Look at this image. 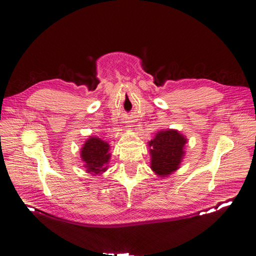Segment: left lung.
Here are the masks:
<instances>
[{
	"label": "left lung",
	"mask_w": 256,
	"mask_h": 256,
	"mask_svg": "<svg viewBox=\"0 0 256 256\" xmlns=\"http://www.w3.org/2000/svg\"><path fill=\"white\" fill-rule=\"evenodd\" d=\"M186 138L177 130H160L148 142L150 168L160 177H166L180 168L184 156Z\"/></svg>",
	"instance_id": "8db88e82"
}]
</instances>
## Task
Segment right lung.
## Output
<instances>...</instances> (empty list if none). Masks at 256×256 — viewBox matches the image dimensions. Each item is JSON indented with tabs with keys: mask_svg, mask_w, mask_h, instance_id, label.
I'll return each mask as SVG.
<instances>
[{
	"mask_svg": "<svg viewBox=\"0 0 256 256\" xmlns=\"http://www.w3.org/2000/svg\"><path fill=\"white\" fill-rule=\"evenodd\" d=\"M110 145L102 138L90 136L85 141L81 148V159L84 162L88 173L92 175L100 174L106 171L111 154Z\"/></svg>",
	"mask_w": 256,
	"mask_h": 256,
	"instance_id": "right-lung-1",
	"label": "right lung"
}]
</instances>
